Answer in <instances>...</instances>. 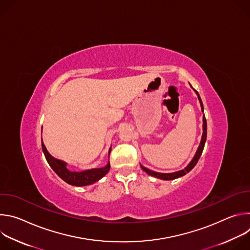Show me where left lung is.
<instances>
[{
    "label": "left lung",
    "mask_w": 250,
    "mask_h": 250,
    "mask_svg": "<svg viewBox=\"0 0 250 250\" xmlns=\"http://www.w3.org/2000/svg\"><path fill=\"white\" fill-rule=\"evenodd\" d=\"M195 92H196L197 95H198L199 101H200V103H201V108H202V111H203V113H204V106H203V103H202V100H201V98H200V95H199V93H198L196 90H195ZM206 139H207V121H206V118H205V115H204V117H203V135H202V140H201L200 146H199V148H198V150H197V152H196V154H195L193 160L189 163V165H188L185 169H183V170H181V171H178V172H174V173H157V172L151 171V170H149V169L144 167L142 165H141V168H142V170H144L145 172H146L147 174H149V175H151V176H154V177H156V178H159V179H161V180H173V179H176V178H179V177H181V176H184L185 174H187L188 172H190V171L195 167V165L197 164V162L199 161L200 156H201V154H202V152H203V149H204V146H205Z\"/></svg>",
    "instance_id": "8db88e82"
}]
</instances>
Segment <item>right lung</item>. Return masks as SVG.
<instances>
[{
  "instance_id": "obj_1",
  "label": "right lung",
  "mask_w": 250,
  "mask_h": 250,
  "mask_svg": "<svg viewBox=\"0 0 250 250\" xmlns=\"http://www.w3.org/2000/svg\"><path fill=\"white\" fill-rule=\"evenodd\" d=\"M42 150L44 153V156L50 165V167L53 169V171L61 178L62 180H64L66 183L73 185V186H87L90 184H93L100 180L102 177H104L106 173L110 170V162H108L106 166L103 168H96V169H91V170H86L82 172H73L70 171L66 168V163H64L61 160L55 159L52 157L48 151L46 150L42 138ZM111 153V148L109 150V155Z\"/></svg>"
}]
</instances>
